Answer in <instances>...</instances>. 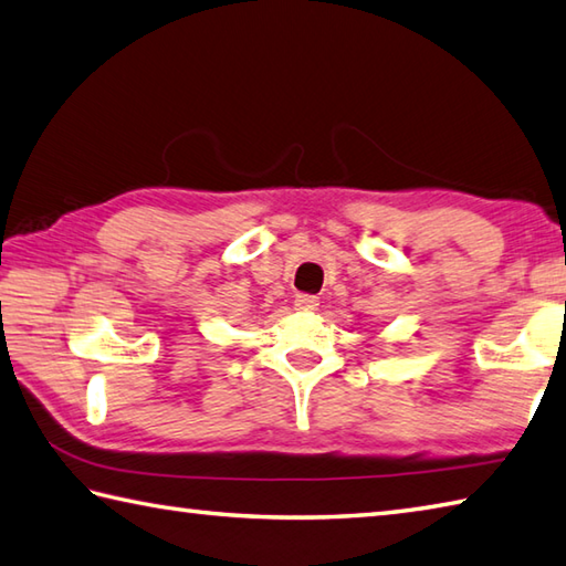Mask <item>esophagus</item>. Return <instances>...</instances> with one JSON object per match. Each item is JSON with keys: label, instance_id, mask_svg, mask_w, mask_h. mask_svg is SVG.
Returning <instances> with one entry per match:
<instances>
[{"label": "esophagus", "instance_id": "obj_1", "mask_svg": "<svg viewBox=\"0 0 566 566\" xmlns=\"http://www.w3.org/2000/svg\"><path fill=\"white\" fill-rule=\"evenodd\" d=\"M317 305H319V301H317L315 295H311V293H297L295 295V307H297V311L313 313V311H317Z\"/></svg>", "mask_w": 566, "mask_h": 566}]
</instances>
